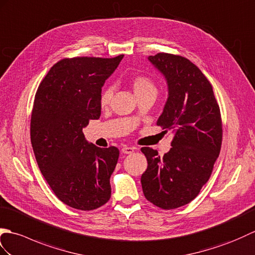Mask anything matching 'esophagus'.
Wrapping results in <instances>:
<instances>
[{
	"instance_id": "34e87169",
	"label": "esophagus",
	"mask_w": 255,
	"mask_h": 255,
	"mask_svg": "<svg viewBox=\"0 0 255 255\" xmlns=\"http://www.w3.org/2000/svg\"><path fill=\"white\" fill-rule=\"evenodd\" d=\"M122 150V152L123 154H128V155H129V154H133V152L135 151V148H133V147H123V148L121 149Z\"/></svg>"
}]
</instances>
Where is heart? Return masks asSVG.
I'll list each match as a JSON object with an SVG mask.
<instances>
[{"label": "heart", "instance_id": "obj_1", "mask_svg": "<svg viewBox=\"0 0 255 255\" xmlns=\"http://www.w3.org/2000/svg\"><path fill=\"white\" fill-rule=\"evenodd\" d=\"M131 86L137 97L146 94H157V86L150 77L146 75H135L131 78ZM112 88L106 87L100 95V106L103 108L108 107L112 98Z\"/></svg>", "mask_w": 255, "mask_h": 255}]
</instances>
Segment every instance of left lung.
I'll list each match as a JSON object with an SVG mask.
<instances>
[{
	"label": "left lung",
	"mask_w": 255,
	"mask_h": 255,
	"mask_svg": "<svg viewBox=\"0 0 255 255\" xmlns=\"http://www.w3.org/2000/svg\"><path fill=\"white\" fill-rule=\"evenodd\" d=\"M148 59L169 87L156 126L171 131L173 138L162 157L156 149L140 148L148 163L140 182L147 201L174 209L193 201L211 177L222 148V115L211 82L190 60L165 52Z\"/></svg>",
	"instance_id": "8db88e82"
}]
</instances>
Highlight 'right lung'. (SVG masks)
<instances>
[{
    "mask_svg": "<svg viewBox=\"0 0 255 255\" xmlns=\"http://www.w3.org/2000/svg\"><path fill=\"white\" fill-rule=\"evenodd\" d=\"M122 58L62 59L35 96L30 139L38 167L56 197L80 211L99 208L111 196L120 151L88 144L82 129L99 119L101 87Z\"/></svg>",
    "mask_w": 255,
    "mask_h": 255,
    "instance_id": "obj_1",
    "label": "right lung"
}]
</instances>
